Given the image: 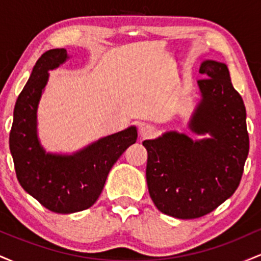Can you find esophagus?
<instances>
[{
	"mask_svg": "<svg viewBox=\"0 0 261 261\" xmlns=\"http://www.w3.org/2000/svg\"><path fill=\"white\" fill-rule=\"evenodd\" d=\"M155 135V128L152 125H145L140 128V136L142 139H152Z\"/></svg>",
	"mask_w": 261,
	"mask_h": 261,
	"instance_id": "34e87169",
	"label": "esophagus"
}]
</instances>
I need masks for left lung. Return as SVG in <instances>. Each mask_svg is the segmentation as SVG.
Here are the masks:
<instances>
[{
    "label": "left lung",
    "mask_w": 261,
    "mask_h": 261,
    "mask_svg": "<svg viewBox=\"0 0 261 261\" xmlns=\"http://www.w3.org/2000/svg\"><path fill=\"white\" fill-rule=\"evenodd\" d=\"M200 73L205 77L197 81L202 99L190 128L211 139L167 133L142 142L152 201L161 212L182 220L205 216L234 194L249 152L245 107L227 66L208 60Z\"/></svg>",
    "instance_id": "obj_1"
}]
</instances>
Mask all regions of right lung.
I'll return each instance as SVG.
<instances>
[{
    "instance_id": "1",
    "label": "right lung",
    "mask_w": 261,
    "mask_h": 261,
    "mask_svg": "<svg viewBox=\"0 0 261 261\" xmlns=\"http://www.w3.org/2000/svg\"><path fill=\"white\" fill-rule=\"evenodd\" d=\"M67 59L65 49L44 53L18 95L10 149L19 184L44 207L73 214L91 207L99 197L110 169L137 140L136 127L104 137L73 155L45 153L37 137V108L47 82V71Z\"/></svg>"
}]
</instances>
